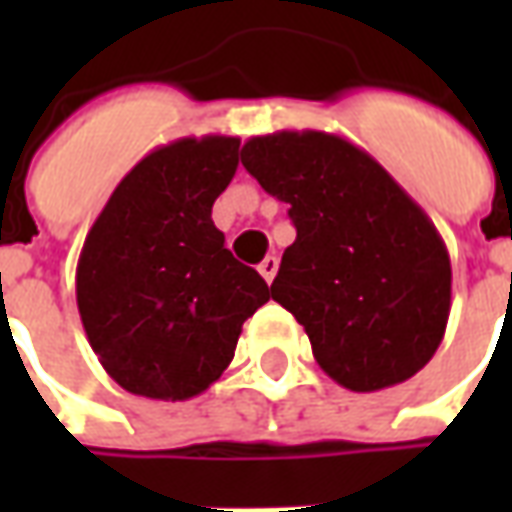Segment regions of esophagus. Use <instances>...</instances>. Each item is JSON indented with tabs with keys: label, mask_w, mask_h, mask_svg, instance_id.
Segmentation results:
<instances>
[{
	"label": "esophagus",
	"mask_w": 512,
	"mask_h": 512,
	"mask_svg": "<svg viewBox=\"0 0 512 512\" xmlns=\"http://www.w3.org/2000/svg\"><path fill=\"white\" fill-rule=\"evenodd\" d=\"M277 268H279L277 257L268 255L266 260H263V263L257 266V271H260V274H263V279H266L268 285H271V282H274V277H277Z\"/></svg>",
	"instance_id": "34e87169"
}]
</instances>
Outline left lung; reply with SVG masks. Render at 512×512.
Listing matches in <instances>:
<instances>
[{"instance_id": "8db88e82", "label": "left lung", "mask_w": 512, "mask_h": 512, "mask_svg": "<svg viewBox=\"0 0 512 512\" xmlns=\"http://www.w3.org/2000/svg\"><path fill=\"white\" fill-rule=\"evenodd\" d=\"M241 164L288 202L296 241L271 285L323 373L351 392L403 384L436 354L452 268L428 213L376 158L326 131L252 136Z\"/></svg>"}]
</instances>
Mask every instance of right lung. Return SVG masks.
<instances>
[{
  "label": "right lung",
  "mask_w": 512,
  "mask_h": 512,
  "mask_svg": "<svg viewBox=\"0 0 512 512\" xmlns=\"http://www.w3.org/2000/svg\"><path fill=\"white\" fill-rule=\"evenodd\" d=\"M238 136H183L117 183L84 238L76 304L87 340L131 395L189 400L233 362L266 279L224 249L211 208L238 169Z\"/></svg>",
  "instance_id": "right-lung-1"
}]
</instances>
